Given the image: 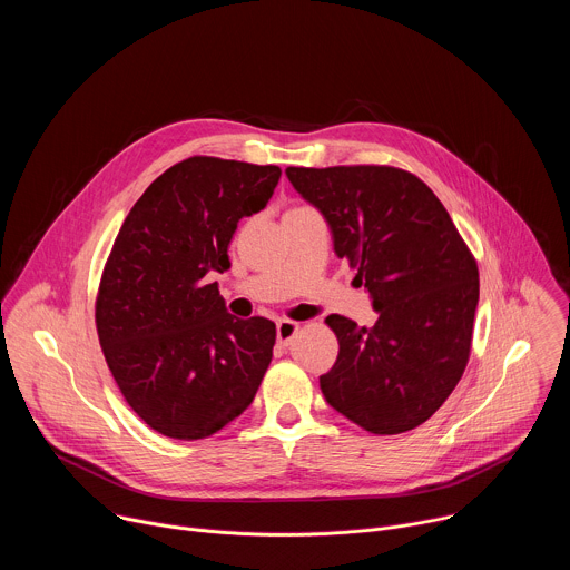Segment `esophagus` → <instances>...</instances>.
<instances>
[{"instance_id": "1", "label": "esophagus", "mask_w": 570, "mask_h": 570, "mask_svg": "<svg viewBox=\"0 0 570 570\" xmlns=\"http://www.w3.org/2000/svg\"><path fill=\"white\" fill-rule=\"evenodd\" d=\"M297 330H299L297 322H293V320H279V322H277V343L284 345V347H288V345L293 343Z\"/></svg>"}]
</instances>
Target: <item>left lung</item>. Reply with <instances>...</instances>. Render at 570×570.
I'll return each mask as SVG.
<instances>
[{
	"label": "left lung",
	"mask_w": 570,
	"mask_h": 570,
	"mask_svg": "<svg viewBox=\"0 0 570 570\" xmlns=\"http://www.w3.org/2000/svg\"><path fill=\"white\" fill-rule=\"evenodd\" d=\"M293 189L327 220L338 259L356 268L374 327L327 324L338 358L320 376L334 411L374 435L424 424L458 385L471 350L478 266L438 196L392 167H288Z\"/></svg>",
	"instance_id": "left-lung-1"
}]
</instances>
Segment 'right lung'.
<instances>
[{"label":"right lung","mask_w":570,"mask_h":570,"mask_svg":"<svg viewBox=\"0 0 570 570\" xmlns=\"http://www.w3.org/2000/svg\"><path fill=\"white\" fill-rule=\"evenodd\" d=\"M279 167L189 157L128 212L97 297V332L130 409L157 433L203 440L253 403L275 322L227 313L216 273L240 218L262 212Z\"/></svg>","instance_id":"1"}]
</instances>
